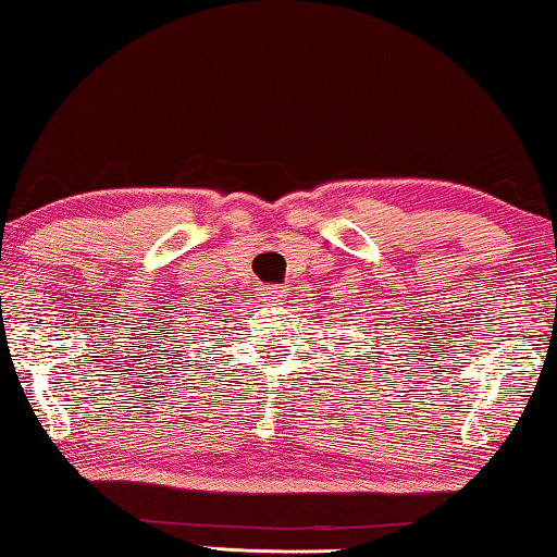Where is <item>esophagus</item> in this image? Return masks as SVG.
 I'll use <instances>...</instances> for the list:
<instances>
[{
	"mask_svg": "<svg viewBox=\"0 0 557 557\" xmlns=\"http://www.w3.org/2000/svg\"><path fill=\"white\" fill-rule=\"evenodd\" d=\"M262 295H264V299H268L270 305H282V302H285V289L277 287V285H268V287H264Z\"/></svg>",
	"mask_w": 557,
	"mask_h": 557,
	"instance_id": "1",
	"label": "esophagus"
}]
</instances>
